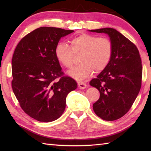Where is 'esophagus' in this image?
Masks as SVG:
<instances>
[{
    "label": "esophagus",
    "instance_id": "obj_1",
    "mask_svg": "<svg viewBox=\"0 0 151 151\" xmlns=\"http://www.w3.org/2000/svg\"><path fill=\"white\" fill-rule=\"evenodd\" d=\"M86 84L84 82H78V87L80 88V89H85L86 88Z\"/></svg>",
    "mask_w": 151,
    "mask_h": 151
}]
</instances>
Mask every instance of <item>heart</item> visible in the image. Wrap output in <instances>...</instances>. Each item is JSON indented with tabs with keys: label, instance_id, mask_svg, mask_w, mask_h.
Listing matches in <instances>:
<instances>
[{
	"label": "heart",
	"instance_id": "1",
	"mask_svg": "<svg viewBox=\"0 0 151 151\" xmlns=\"http://www.w3.org/2000/svg\"><path fill=\"white\" fill-rule=\"evenodd\" d=\"M70 47L65 43L56 45L54 50L58 62L67 68L73 65L75 55L81 54V63L68 72L78 81L88 78L92 73L103 70L110 63L113 54V45L107 37H99L95 35L82 33L69 40Z\"/></svg>",
	"mask_w": 151,
	"mask_h": 151
}]
</instances>
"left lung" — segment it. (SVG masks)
Returning a JSON list of instances; mask_svg holds the SVG:
<instances>
[{"label":"left lung","mask_w":151,"mask_h":151,"mask_svg":"<svg viewBox=\"0 0 151 151\" xmlns=\"http://www.w3.org/2000/svg\"><path fill=\"white\" fill-rule=\"evenodd\" d=\"M107 34L113 45V54L108 66L89 82L100 92L93 104L95 114L105 121H115L129 111L138 95L142 79L139 50L132 41L111 28L91 30Z\"/></svg>","instance_id":"obj_1"}]
</instances>
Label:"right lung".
Here are the masks:
<instances>
[{
  "instance_id": "obj_1",
  "label": "right lung",
  "mask_w": 151,
  "mask_h": 151,
  "mask_svg": "<svg viewBox=\"0 0 151 151\" xmlns=\"http://www.w3.org/2000/svg\"><path fill=\"white\" fill-rule=\"evenodd\" d=\"M71 30L43 27L22 37L13 54L12 87L21 108L34 119L51 122L65 108L67 94L77 88L64 75L54 50Z\"/></svg>"
}]
</instances>
